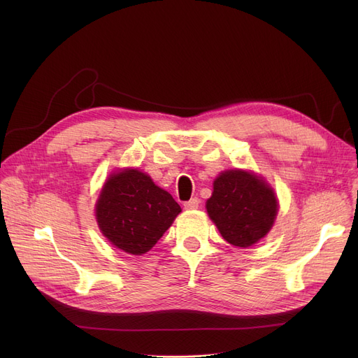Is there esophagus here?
Wrapping results in <instances>:
<instances>
[{
	"mask_svg": "<svg viewBox=\"0 0 358 358\" xmlns=\"http://www.w3.org/2000/svg\"><path fill=\"white\" fill-rule=\"evenodd\" d=\"M199 204H200V200H199L197 197H194V199H192V200H189V201H185V203H184V208L189 209V210H193V209H197V208H199Z\"/></svg>",
	"mask_w": 358,
	"mask_h": 358,
	"instance_id": "obj_1",
	"label": "esophagus"
}]
</instances>
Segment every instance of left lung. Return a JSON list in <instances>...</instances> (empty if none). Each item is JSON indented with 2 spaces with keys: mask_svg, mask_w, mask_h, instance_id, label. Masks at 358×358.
<instances>
[{
  "mask_svg": "<svg viewBox=\"0 0 358 358\" xmlns=\"http://www.w3.org/2000/svg\"><path fill=\"white\" fill-rule=\"evenodd\" d=\"M206 209L222 236L241 248L264 238L278 210L271 187L239 169L222 173L215 180Z\"/></svg>",
  "mask_w": 358,
  "mask_h": 358,
  "instance_id": "obj_1",
  "label": "left lung"
}]
</instances>
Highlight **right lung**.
<instances>
[{"label":"right lung","instance_id":"1","mask_svg":"<svg viewBox=\"0 0 358 358\" xmlns=\"http://www.w3.org/2000/svg\"><path fill=\"white\" fill-rule=\"evenodd\" d=\"M180 212L173 196L138 169L113 174L96 206L103 235L119 250L134 255L152 248Z\"/></svg>","mask_w":358,"mask_h":358}]
</instances>
